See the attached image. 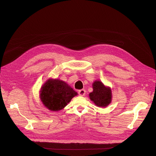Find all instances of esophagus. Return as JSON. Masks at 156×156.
Instances as JSON below:
<instances>
[{"instance_id":"obj_1","label":"esophagus","mask_w":156,"mask_h":156,"mask_svg":"<svg viewBox=\"0 0 156 156\" xmlns=\"http://www.w3.org/2000/svg\"><path fill=\"white\" fill-rule=\"evenodd\" d=\"M85 93H86V91L85 90H79L78 91V94L80 96H83L85 95Z\"/></svg>"}]
</instances>
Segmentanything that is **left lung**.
I'll return each mask as SVG.
<instances>
[{
    "instance_id": "left-lung-1",
    "label": "left lung",
    "mask_w": 156,
    "mask_h": 156,
    "mask_svg": "<svg viewBox=\"0 0 156 156\" xmlns=\"http://www.w3.org/2000/svg\"><path fill=\"white\" fill-rule=\"evenodd\" d=\"M93 91L90 93V99L98 107H105L112 101V91L109 87L105 86L100 81H96L93 84Z\"/></svg>"
}]
</instances>
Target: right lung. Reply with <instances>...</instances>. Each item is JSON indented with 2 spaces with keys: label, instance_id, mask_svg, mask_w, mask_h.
<instances>
[{
  "label": "right lung",
  "instance_id": "1",
  "mask_svg": "<svg viewBox=\"0 0 156 156\" xmlns=\"http://www.w3.org/2000/svg\"><path fill=\"white\" fill-rule=\"evenodd\" d=\"M77 94L65 81L49 79L41 88L40 98L49 110L58 111L63 109Z\"/></svg>",
  "mask_w": 156,
  "mask_h": 156
}]
</instances>
